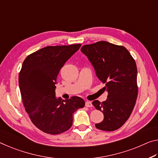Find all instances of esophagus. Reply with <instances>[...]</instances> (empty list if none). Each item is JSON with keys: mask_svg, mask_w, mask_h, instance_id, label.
Masks as SVG:
<instances>
[{"mask_svg": "<svg viewBox=\"0 0 158 158\" xmlns=\"http://www.w3.org/2000/svg\"><path fill=\"white\" fill-rule=\"evenodd\" d=\"M85 106L88 107V108L92 107V102H85Z\"/></svg>", "mask_w": 158, "mask_h": 158, "instance_id": "esophagus-1", "label": "esophagus"}]
</instances>
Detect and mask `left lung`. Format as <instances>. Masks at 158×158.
Listing matches in <instances>:
<instances>
[{
	"instance_id": "1",
	"label": "left lung",
	"mask_w": 158,
	"mask_h": 158,
	"mask_svg": "<svg viewBox=\"0 0 158 158\" xmlns=\"http://www.w3.org/2000/svg\"><path fill=\"white\" fill-rule=\"evenodd\" d=\"M81 50L94 66L99 81L106 84L104 91L108 92L105 102H92L104 115L102 122L95 126L103 131L118 130L130 118L137 99L136 62L125 47L106 41L83 45Z\"/></svg>"
}]
</instances>
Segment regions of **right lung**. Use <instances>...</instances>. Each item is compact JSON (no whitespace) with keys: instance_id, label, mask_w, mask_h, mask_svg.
Masks as SVG:
<instances>
[{"instance_id":"right-lung-1","label":"right lung","mask_w":158,"mask_h":158,"mask_svg":"<svg viewBox=\"0 0 158 158\" xmlns=\"http://www.w3.org/2000/svg\"><path fill=\"white\" fill-rule=\"evenodd\" d=\"M81 46H48L31 54L23 62L19 74L23 104L33 125L43 132L59 134L69 130L73 113L85 106V101L79 97L66 101L55 97L59 71Z\"/></svg>"}]
</instances>
